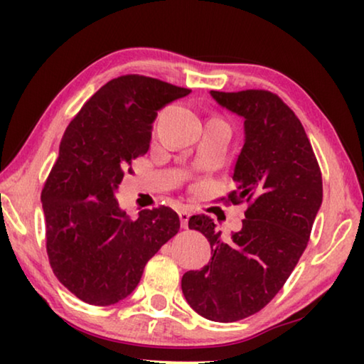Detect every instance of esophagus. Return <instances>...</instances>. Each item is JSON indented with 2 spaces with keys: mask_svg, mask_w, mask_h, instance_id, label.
Here are the masks:
<instances>
[{
  "mask_svg": "<svg viewBox=\"0 0 364 364\" xmlns=\"http://www.w3.org/2000/svg\"><path fill=\"white\" fill-rule=\"evenodd\" d=\"M181 218H183V220H186V218H187V213H186V215H181Z\"/></svg>",
  "mask_w": 364,
  "mask_h": 364,
  "instance_id": "1",
  "label": "esophagus"
}]
</instances>
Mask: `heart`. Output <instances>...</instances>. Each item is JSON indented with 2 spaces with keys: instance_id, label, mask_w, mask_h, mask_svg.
<instances>
[{
  "instance_id": "1",
  "label": "heart",
  "mask_w": 364,
  "mask_h": 364,
  "mask_svg": "<svg viewBox=\"0 0 364 364\" xmlns=\"http://www.w3.org/2000/svg\"><path fill=\"white\" fill-rule=\"evenodd\" d=\"M200 149H212L210 137H208V136H203V139H202V144H200Z\"/></svg>"
}]
</instances>
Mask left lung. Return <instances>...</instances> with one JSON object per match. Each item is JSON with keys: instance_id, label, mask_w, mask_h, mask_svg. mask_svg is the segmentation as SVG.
<instances>
[{"instance_id": "obj_1", "label": "left lung", "mask_w": 364, "mask_h": 364, "mask_svg": "<svg viewBox=\"0 0 364 364\" xmlns=\"http://www.w3.org/2000/svg\"><path fill=\"white\" fill-rule=\"evenodd\" d=\"M187 89L129 74L109 81L69 122L44 183L46 248L58 280L79 300L109 306L136 290L144 267L181 227L168 207L117 200L124 173L147 154L157 111Z\"/></svg>"}]
</instances>
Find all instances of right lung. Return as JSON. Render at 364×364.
Wrapping results in <instances>:
<instances>
[{
  "mask_svg": "<svg viewBox=\"0 0 364 364\" xmlns=\"http://www.w3.org/2000/svg\"><path fill=\"white\" fill-rule=\"evenodd\" d=\"M217 102L243 119L237 191L228 198L242 203L245 218L223 232L205 223L210 262L183 273L182 291L200 316L230 323L262 310L280 291L310 240L323 186L305 129L277 96L250 89L223 92Z\"/></svg>",
  "mask_w": 364,
  "mask_h": 364,
  "instance_id": "add662e5",
  "label": "right lung"
}]
</instances>
